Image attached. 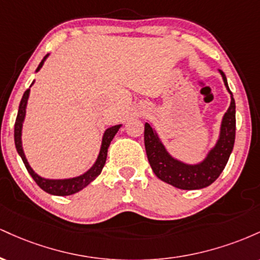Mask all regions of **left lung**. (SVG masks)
Here are the masks:
<instances>
[{"instance_id": "1", "label": "left lung", "mask_w": 260, "mask_h": 260, "mask_svg": "<svg viewBox=\"0 0 260 260\" xmlns=\"http://www.w3.org/2000/svg\"><path fill=\"white\" fill-rule=\"evenodd\" d=\"M221 73L223 83L228 90V80L223 72ZM236 138V104L231 94V105L225 113L221 124V134L216 147L210 151L208 157L199 165H186L172 159L166 153L165 148L157 139L150 124L145 123L144 144L147 156L154 174L161 181L171 184L180 189H201L208 187L219 177L225 169L230 155L235 145Z\"/></svg>"}]
</instances>
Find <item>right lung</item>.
<instances>
[{
	"label": "right lung",
	"mask_w": 260,
	"mask_h": 260,
	"mask_svg": "<svg viewBox=\"0 0 260 260\" xmlns=\"http://www.w3.org/2000/svg\"><path fill=\"white\" fill-rule=\"evenodd\" d=\"M47 57V55L45 56L43 61L40 62L39 67L37 68V71H39L43 66L45 58ZM32 84V83H31ZM29 91L30 89H26L23 94L22 100H20L19 104V110H18V115L16 118V123H14V144H16V149L18 151V154L20 155L22 157L23 162H24L26 170L30 174V176L32 177V180L37 182V184L41 189H44L45 192L50 193V194L53 196H70L73 194V193L78 192V190L83 189V188L88 186L90 182H92L98 176L100 175L101 170H103L104 165L106 162V157H107V149L110 147V143L115 137V134L117 133L118 128L121 126H113L110 127L109 129H106L105 134H104V138H103V144H101V149H100V154L98 156L96 162L92 168L89 170L88 172H85L84 175L79 176V177L76 178H70V180H45V178H41L40 176H38L32 171L30 166H29L28 161H26L24 153H23V149H22V140H20V134H22V123L23 120H24V116H25V107H26V101H28V96H29Z\"/></svg>",
	"instance_id": "right-lung-1"
}]
</instances>
